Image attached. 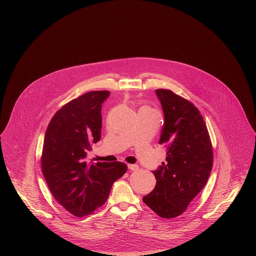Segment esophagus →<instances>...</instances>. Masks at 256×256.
<instances>
[{
	"mask_svg": "<svg viewBox=\"0 0 256 256\" xmlns=\"http://www.w3.org/2000/svg\"><path fill=\"white\" fill-rule=\"evenodd\" d=\"M128 168L132 170H137L139 169L138 165H135V164H128Z\"/></svg>",
	"mask_w": 256,
	"mask_h": 256,
	"instance_id": "34e87169",
	"label": "esophagus"
}]
</instances>
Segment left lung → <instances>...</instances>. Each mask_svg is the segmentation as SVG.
<instances>
[{
	"label": "left lung",
	"mask_w": 256,
	"mask_h": 256,
	"mask_svg": "<svg viewBox=\"0 0 256 256\" xmlns=\"http://www.w3.org/2000/svg\"><path fill=\"white\" fill-rule=\"evenodd\" d=\"M164 113L159 144L167 146L166 162L154 174V189L143 202L161 218L182 215L206 186L213 166V148L200 110L167 89L156 90Z\"/></svg>",
	"instance_id": "1"
}]
</instances>
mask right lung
Returning <instances> with one entry per match:
<instances>
[{
	"label": "right lung",
	"instance_id": "obj_1",
	"mask_svg": "<svg viewBox=\"0 0 256 256\" xmlns=\"http://www.w3.org/2000/svg\"><path fill=\"white\" fill-rule=\"evenodd\" d=\"M110 91H90L58 110L47 128L41 168L50 193L76 217L102 206L112 184L128 170L122 162H87L91 145L100 139L102 104Z\"/></svg>",
	"mask_w": 256,
	"mask_h": 256
}]
</instances>
